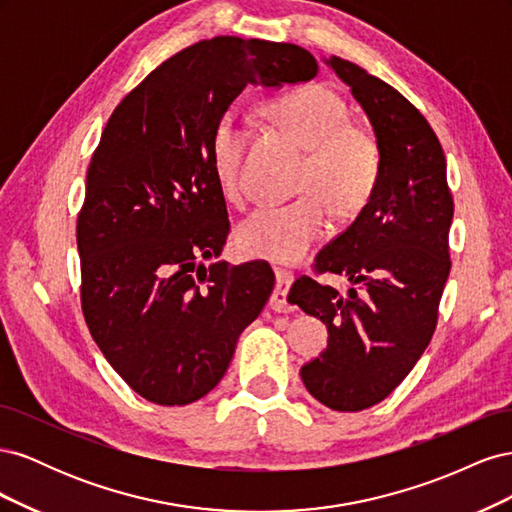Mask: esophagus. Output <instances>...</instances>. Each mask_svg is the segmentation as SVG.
<instances>
[{"label": "esophagus", "mask_w": 512, "mask_h": 512, "mask_svg": "<svg viewBox=\"0 0 512 512\" xmlns=\"http://www.w3.org/2000/svg\"><path fill=\"white\" fill-rule=\"evenodd\" d=\"M275 290L271 294V309L277 314H284V312H290V303H288V290L294 282V275L286 269H275Z\"/></svg>", "instance_id": "1"}]
</instances>
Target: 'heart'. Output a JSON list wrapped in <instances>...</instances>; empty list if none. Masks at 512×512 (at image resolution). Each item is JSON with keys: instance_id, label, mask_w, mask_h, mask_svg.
<instances>
[{"instance_id": "heart-1", "label": "heart", "mask_w": 512, "mask_h": 512, "mask_svg": "<svg viewBox=\"0 0 512 512\" xmlns=\"http://www.w3.org/2000/svg\"><path fill=\"white\" fill-rule=\"evenodd\" d=\"M267 113L307 149L299 192L288 205H262L237 226V247L252 258L294 262L329 226V205L339 215L356 213L380 175V147L369 130L350 123L346 100L331 87L309 85L273 100ZM247 128L226 113L211 138L213 173L228 200L243 196Z\"/></svg>"}]
</instances>
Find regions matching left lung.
I'll use <instances>...</instances> for the list:
<instances>
[{
  "label": "left lung",
  "mask_w": 512,
  "mask_h": 512,
  "mask_svg": "<svg viewBox=\"0 0 512 512\" xmlns=\"http://www.w3.org/2000/svg\"><path fill=\"white\" fill-rule=\"evenodd\" d=\"M324 61L371 121L380 175L356 220L316 256L318 273L346 275L356 288L342 297L303 275L288 303L329 329L327 350L301 367L305 389L331 410L359 412L397 389L436 331L453 196L442 145L418 108L352 61Z\"/></svg>",
  "instance_id": "1"
}]
</instances>
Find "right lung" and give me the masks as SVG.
Returning <instances> with one entry per match:
<instances>
[{
	"mask_svg": "<svg viewBox=\"0 0 512 512\" xmlns=\"http://www.w3.org/2000/svg\"><path fill=\"white\" fill-rule=\"evenodd\" d=\"M316 74L297 44L211 38L166 59L106 123L76 222L81 305L106 361L151 404L213 391L275 284L265 262L203 265L230 232L211 160L215 123L247 85Z\"/></svg>",
	"mask_w": 512,
	"mask_h": 512,
	"instance_id": "add662e5",
	"label": "right lung"
}]
</instances>
